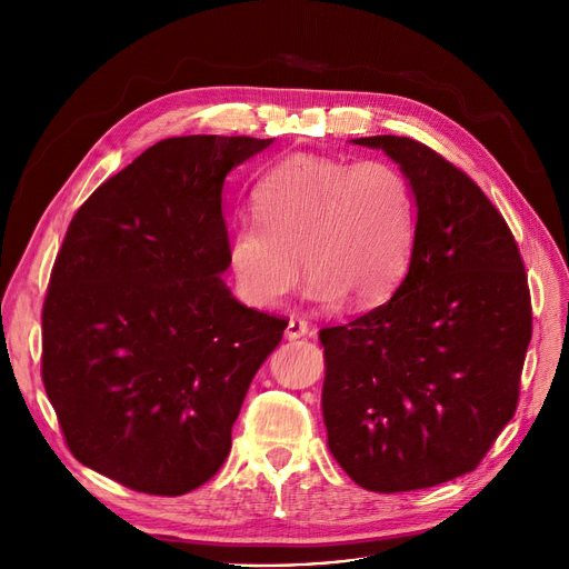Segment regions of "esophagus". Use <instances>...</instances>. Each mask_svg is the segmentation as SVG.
Masks as SVG:
<instances>
[{
  "mask_svg": "<svg viewBox=\"0 0 569 569\" xmlns=\"http://www.w3.org/2000/svg\"><path fill=\"white\" fill-rule=\"evenodd\" d=\"M305 335H309V322L300 316H290L288 327H286V337L288 339H300Z\"/></svg>",
  "mask_w": 569,
  "mask_h": 569,
  "instance_id": "obj_1",
  "label": "esophagus"
}]
</instances>
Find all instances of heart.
<instances>
[{
	"label": "heart",
	"instance_id": "1",
	"mask_svg": "<svg viewBox=\"0 0 569 569\" xmlns=\"http://www.w3.org/2000/svg\"><path fill=\"white\" fill-rule=\"evenodd\" d=\"M258 221L239 223L228 242L237 295L251 307H277L302 277L309 295L357 307L390 297L415 249V196L408 174L382 159L346 161L292 154L253 193Z\"/></svg>",
	"mask_w": 569,
	"mask_h": 569
}]
</instances>
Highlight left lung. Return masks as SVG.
I'll list each match as a JSON object with an SVG mask.
<instances>
[{"label": "left lung", "instance_id": "left-lung-1", "mask_svg": "<svg viewBox=\"0 0 569 569\" xmlns=\"http://www.w3.org/2000/svg\"><path fill=\"white\" fill-rule=\"evenodd\" d=\"M417 200L408 274L385 302L318 332L327 447L376 493L472 472L512 420L532 337L517 239L472 179L412 138L371 136Z\"/></svg>", "mask_w": 569, "mask_h": 569}]
</instances>
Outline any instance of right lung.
<instances>
[{
	"label": "right lung",
	"instance_id": "add662e5",
	"mask_svg": "<svg viewBox=\"0 0 569 569\" xmlns=\"http://www.w3.org/2000/svg\"><path fill=\"white\" fill-rule=\"evenodd\" d=\"M272 144L166 138L69 223L41 313V378L71 455L140 493L219 472L249 385L288 320L239 305L221 212L226 174Z\"/></svg>",
	"mask_w": 569,
	"mask_h": 569
}]
</instances>
